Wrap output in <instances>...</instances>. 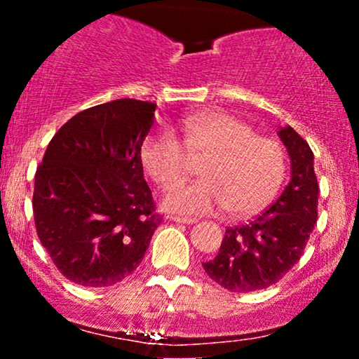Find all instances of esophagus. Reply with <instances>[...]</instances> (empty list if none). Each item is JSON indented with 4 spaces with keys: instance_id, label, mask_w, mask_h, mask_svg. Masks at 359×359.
<instances>
[{
    "instance_id": "obj_1",
    "label": "esophagus",
    "mask_w": 359,
    "mask_h": 359,
    "mask_svg": "<svg viewBox=\"0 0 359 359\" xmlns=\"http://www.w3.org/2000/svg\"><path fill=\"white\" fill-rule=\"evenodd\" d=\"M170 219L175 222H184V224H194V222H196L194 217H184V216H170Z\"/></svg>"
}]
</instances>
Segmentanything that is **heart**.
<instances>
[{"label": "heart", "instance_id": "heart-1", "mask_svg": "<svg viewBox=\"0 0 359 359\" xmlns=\"http://www.w3.org/2000/svg\"><path fill=\"white\" fill-rule=\"evenodd\" d=\"M180 142L168 131H154L142 145V163L163 189L175 187L201 160L197 183L172 189L165 208L184 214L224 209L234 217L248 216L269 204L287 174L285 148L257 137L241 119L221 113H201L180 119Z\"/></svg>", "mask_w": 359, "mask_h": 359}]
</instances>
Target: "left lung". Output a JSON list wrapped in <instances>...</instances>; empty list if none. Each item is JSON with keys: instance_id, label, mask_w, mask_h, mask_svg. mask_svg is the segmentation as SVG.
Instances as JSON below:
<instances>
[{"instance_id": "1", "label": "left lung", "mask_w": 359, "mask_h": 359, "mask_svg": "<svg viewBox=\"0 0 359 359\" xmlns=\"http://www.w3.org/2000/svg\"><path fill=\"white\" fill-rule=\"evenodd\" d=\"M278 137L292 163L285 191L248 224L226 229L219 253L203 263L205 273L231 292L262 290L285 277L302 257L317 221L314 154L292 126L282 128Z\"/></svg>"}]
</instances>
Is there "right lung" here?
<instances>
[{"label": "right lung", "mask_w": 359, "mask_h": 359, "mask_svg": "<svg viewBox=\"0 0 359 359\" xmlns=\"http://www.w3.org/2000/svg\"><path fill=\"white\" fill-rule=\"evenodd\" d=\"M155 108L116 100L81 111L53 135L36 167V234L57 270L77 285L125 280L162 222L140 156Z\"/></svg>", "instance_id": "add662e5"}]
</instances>
